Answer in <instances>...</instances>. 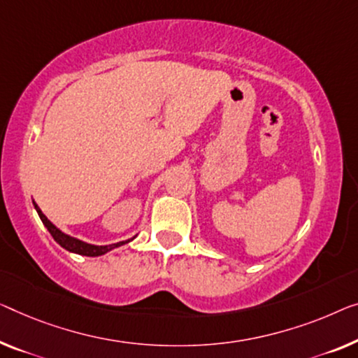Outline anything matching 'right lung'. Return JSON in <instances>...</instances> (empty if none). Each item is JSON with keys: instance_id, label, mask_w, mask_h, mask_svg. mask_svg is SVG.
Listing matches in <instances>:
<instances>
[{"instance_id": "right-lung-1", "label": "right lung", "mask_w": 358, "mask_h": 358, "mask_svg": "<svg viewBox=\"0 0 358 358\" xmlns=\"http://www.w3.org/2000/svg\"><path fill=\"white\" fill-rule=\"evenodd\" d=\"M35 209L36 212H38V215L41 218L43 225H45L48 228V231L51 233V236L55 238V241L59 244V246H62L66 250H69V252H76V254H80V255H88V257H98V255H103L106 252H109V250L119 248V246H124V244L130 243L131 239H127V241H120V243H115V244H109V246H94V244H88L85 241H80V239L73 238V236H69V234L62 233L59 228L52 225V223L48 220V217L45 215V213L41 212V209L38 206L35 204Z\"/></svg>"}]
</instances>
